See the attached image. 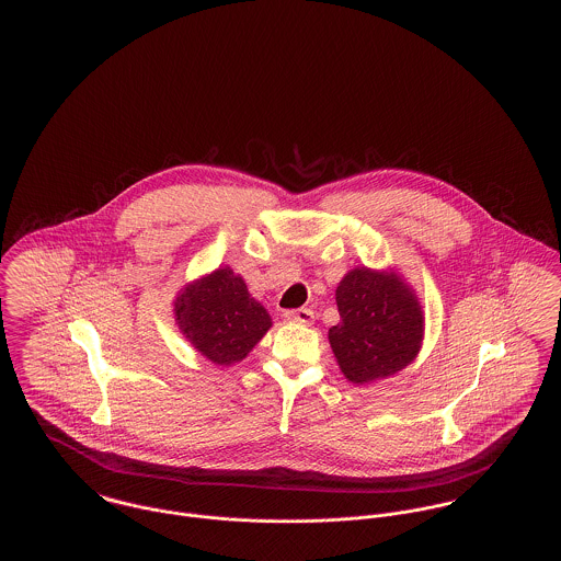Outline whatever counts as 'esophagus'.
Returning <instances> with one entry per match:
<instances>
[{"label":"esophagus","instance_id":"1","mask_svg":"<svg viewBox=\"0 0 561 561\" xmlns=\"http://www.w3.org/2000/svg\"><path fill=\"white\" fill-rule=\"evenodd\" d=\"M284 318L294 323H311L313 321V311L307 309V307H300V309H290L284 313Z\"/></svg>","mask_w":561,"mask_h":561}]
</instances>
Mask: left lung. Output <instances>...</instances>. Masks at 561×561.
<instances>
[{"mask_svg":"<svg viewBox=\"0 0 561 561\" xmlns=\"http://www.w3.org/2000/svg\"><path fill=\"white\" fill-rule=\"evenodd\" d=\"M341 321L328 339L351 382L364 385L400 373L419 353L423 311L396 275L353 268L336 288Z\"/></svg>","mask_w":561,"mask_h":561,"instance_id":"obj_1","label":"left lung"}]
</instances>
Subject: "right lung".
I'll list each match as a JSON object with an SVG mask.
<instances>
[{"label": "right lung", "mask_w": 561, "mask_h": 561, "mask_svg": "<svg viewBox=\"0 0 561 561\" xmlns=\"http://www.w3.org/2000/svg\"><path fill=\"white\" fill-rule=\"evenodd\" d=\"M174 311L191 345L220 366L243 359L271 328L265 307L229 267L191 284Z\"/></svg>", "instance_id": "1"}]
</instances>
